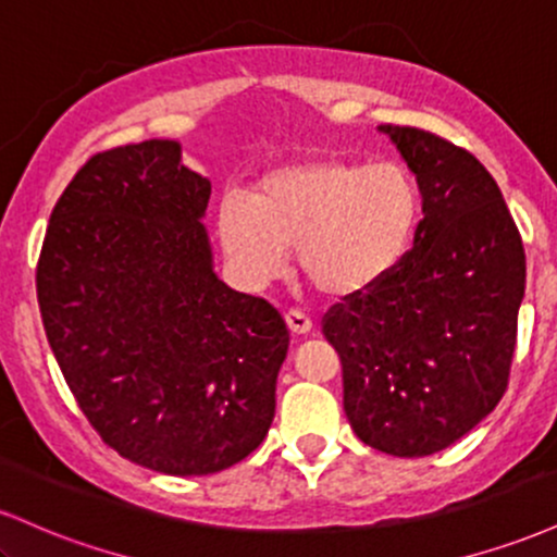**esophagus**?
Listing matches in <instances>:
<instances>
[{
  "instance_id": "esophagus-1",
  "label": "esophagus",
  "mask_w": 557,
  "mask_h": 557,
  "mask_svg": "<svg viewBox=\"0 0 557 557\" xmlns=\"http://www.w3.org/2000/svg\"><path fill=\"white\" fill-rule=\"evenodd\" d=\"M285 322H287V327H290L293 335H309V332L314 330V322H311L306 314H300V311H287Z\"/></svg>"
}]
</instances>
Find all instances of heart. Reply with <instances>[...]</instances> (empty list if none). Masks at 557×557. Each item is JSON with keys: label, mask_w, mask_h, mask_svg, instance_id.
Instances as JSON below:
<instances>
[{"label": "heart", "mask_w": 557, "mask_h": 557, "mask_svg": "<svg viewBox=\"0 0 557 557\" xmlns=\"http://www.w3.org/2000/svg\"><path fill=\"white\" fill-rule=\"evenodd\" d=\"M421 216L413 175L393 162L311 157L267 172L251 198L216 209L222 251L248 287H264L293 248L296 272L322 296L369 293L411 248Z\"/></svg>", "instance_id": "heart-1"}]
</instances>
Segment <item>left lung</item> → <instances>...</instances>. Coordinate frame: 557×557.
<instances>
[{"instance_id": "left-lung-1", "label": "left lung", "mask_w": 557, "mask_h": 557, "mask_svg": "<svg viewBox=\"0 0 557 557\" xmlns=\"http://www.w3.org/2000/svg\"><path fill=\"white\" fill-rule=\"evenodd\" d=\"M417 175L413 248L322 332L343 363L356 437L398 458L445 450L495 411L508 387L527 257L482 162L419 127L382 125Z\"/></svg>"}]
</instances>
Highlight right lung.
<instances>
[{
	"label": "right lung",
	"mask_w": 557,
	"mask_h": 557,
	"mask_svg": "<svg viewBox=\"0 0 557 557\" xmlns=\"http://www.w3.org/2000/svg\"><path fill=\"white\" fill-rule=\"evenodd\" d=\"M209 196L177 140L101 151L57 201L36 272L81 411L120 456L170 476L257 450L290 345L277 309L216 277Z\"/></svg>",
	"instance_id": "add662e5"
}]
</instances>
